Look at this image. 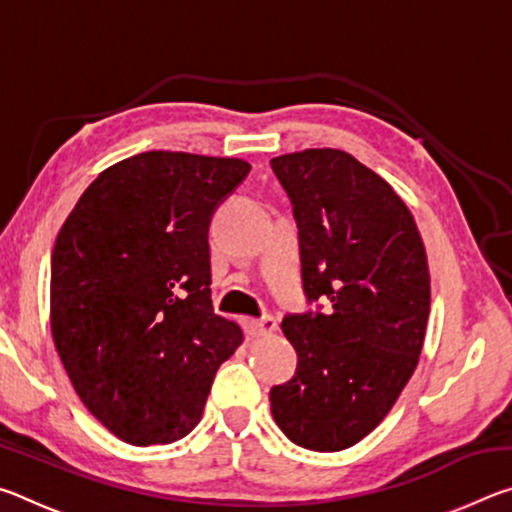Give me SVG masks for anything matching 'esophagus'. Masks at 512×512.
<instances>
[{
    "mask_svg": "<svg viewBox=\"0 0 512 512\" xmlns=\"http://www.w3.org/2000/svg\"><path fill=\"white\" fill-rule=\"evenodd\" d=\"M248 329H250V334H253V336H271L277 329V323H275L273 316H262L257 320H250Z\"/></svg>",
    "mask_w": 512,
    "mask_h": 512,
    "instance_id": "34e87169",
    "label": "esophagus"
}]
</instances>
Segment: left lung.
Segmentation results:
<instances>
[{"mask_svg": "<svg viewBox=\"0 0 512 512\" xmlns=\"http://www.w3.org/2000/svg\"><path fill=\"white\" fill-rule=\"evenodd\" d=\"M271 167L298 223L305 296L327 305L284 316L298 368L271 388V413L291 443L341 452L386 418L418 366L427 253L409 207L350 153L307 149Z\"/></svg>", "mask_w": 512, "mask_h": 512, "instance_id": "8db88e82", "label": "left lung"}]
</instances>
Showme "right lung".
Segmentation results:
<instances>
[{
    "mask_svg": "<svg viewBox=\"0 0 512 512\" xmlns=\"http://www.w3.org/2000/svg\"><path fill=\"white\" fill-rule=\"evenodd\" d=\"M237 158L149 151L85 189L51 253V334L74 391L137 447L187 436L244 334L214 314L210 221Z\"/></svg>",
    "mask_w": 512,
    "mask_h": 512,
    "instance_id": "1",
    "label": "right lung"
}]
</instances>
